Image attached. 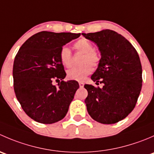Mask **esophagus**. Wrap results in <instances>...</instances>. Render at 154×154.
<instances>
[{"instance_id":"34e87169","label":"esophagus","mask_w":154,"mask_h":154,"mask_svg":"<svg viewBox=\"0 0 154 154\" xmlns=\"http://www.w3.org/2000/svg\"><path fill=\"white\" fill-rule=\"evenodd\" d=\"M79 85H80V88H83V87L84 86V83H83V82H79Z\"/></svg>"}]
</instances>
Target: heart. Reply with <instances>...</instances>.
Segmentation results:
<instances>
[{
    "label": "heart",
    "instance_id": "heart-1",
    "mask_svg": "<svg viewBox=\"0 0 154 154\" xmlns=\"http://www.w3.org/2000/svg\"><path fill=\"white\" fill-rule=\"evenodd\" d=\"M74 48L77 52L83 54L80 67L73 68L67 71L68 79L77 81H83L92 71V67H97L100 63V56L94 51V47L91 42L85 38L78 40L74 44ZM60 62L66 68H70L72 65V54L69 48L63 46L60 52Z\"/></svg>",
    "mask_w": 154,
    "mask_h": 154
}]
</instances>
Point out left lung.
<instances>
[{
  "label": "left lung",
  "instance_id": "8db88e82",
  "mask_svg": "<svg viewBox=\"0 0 154 154\" xmlns=\"http://www.w3.org/2000/svg\"><path fill=\"white\" fill-rule=\"evenodd\" d=\"M95 43L100 53V63L91 77L102 88L86 84L87 111L96 122L117 123L134 109L140 94L142 69L139 54L131 43L111 29L82 33Z\"/></svg>",
  "mask_w": 154,
  "mask_h": 154
}]
</instances>
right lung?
I'll list each match as a JSON object with an SVG mask.
<instances>
[{
    "label": "right lung",
    "instance_id": "obj_1",
    "mask_svg": "<svg viewBox=\"0 0 154 154\" xmlns=\"http://www.w3.org/2000/svg\"><path fill=\"white\" fill-rule=\"evenodd\" d=\"M80 33L42 31L22 45L13 64L15 96L26 114L42 124H54L68 112L79 84L74 80L62 81L66 74L60 62L63 45L78 38Z\"/></svg>",
    "mask_w": 154,
    "mask_h": 154
}]
</instances>
